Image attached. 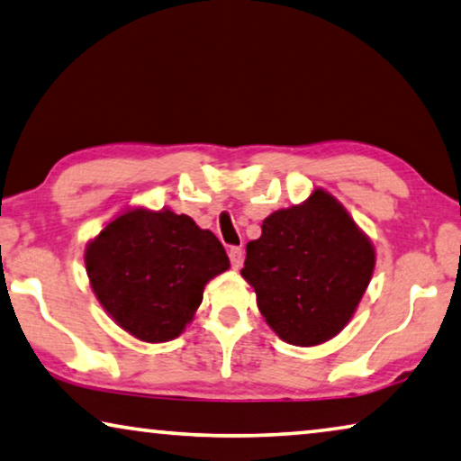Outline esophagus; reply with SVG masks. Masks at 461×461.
I'll use <instances>...</instances> for the list:
<instances>
[{"label":"esophagus","mask_w":461,"mask_h":461,"mask_svg":"<svg viewBox=\"0 0 461 461\" xmlns=\"http://www.w3.org/2000/svg\"><path fill=\"white\" fill-rule=\"evenodd\" d=\"M230 262H231V268H240L242 267V262H244V252H242V248H230Z\"/></svg>","instance_id":"1"}]
</instances>
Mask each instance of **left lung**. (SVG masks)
Wrapping results in <instances>:
<instances>
[{
  "label": "left lung",
  "instance_id": "8db88e82",
  "mask_svg": "<svg viewBox=\"0 0 461 461\" xmlns=\"http://www.w3.org/2000/svg\"><path fill=\"white\" fill-rule=\"evenodd\" d=\"M375 267V248L330 193L279 209L246 246L242 276L267 324L295 347H316L348 324Z\"/></svg>",
  "mask_w": 461,
  "mask_h": 461
}]
</instances>
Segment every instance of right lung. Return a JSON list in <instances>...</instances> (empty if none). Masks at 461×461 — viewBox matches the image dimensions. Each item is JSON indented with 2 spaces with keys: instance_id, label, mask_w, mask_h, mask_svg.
<instances>
[{
  "instance_id": "obj_1",
  "label": "right lung",
  "mask_w": 461,
  "mask_h": 461,
  "mask_svg": "<svg viewBox=\"0 0 461 461\" xmlns=\"http://www.w3.org/2000/svg\"><path fill=\"white\" fill-rule=\"evenodd\" d=\"M84 258L102 308L143 342L185 332L204 285L230 268L215 233L170 209L122 211L86 246Z\"/></svg>"
}]
</instances>
